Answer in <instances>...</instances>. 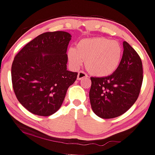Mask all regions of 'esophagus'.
Masks as SVG:
<instances>
[{
  "label": "esophagus",
  "instance_id": "esophagus-1",
  "mask_svg": "<svg viewBox=\"0 0 155 155\" xmlns=\"http://www.w3.org/2000/svg\"><path fill=\"white\" fill-rule=\"evenodd\" d=\"M87 78V76L86 73L83 71H79L78 73L77 76V79L78 80H84V79H86Z\"/></svg>",
  "mask_w": 155,
  "mask_h": 155
}]
</instances>
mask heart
<instances>
[{
	"instance_id": "obj_1",
	"label": "heart",
	"mask_w": 155,
	"mask_h": 155,
	"mask_svg": "<svg viewBox=\"0 0 155 155\" xmlns=\"http://www.w3.org/2000/svg\"><path fill=\"white\" fill-rule=\"evenodd\" d=\"M123 48L116 40L104 37L84 39L70 48L68 56L70 64L79 68L85 61V68L91 74L107 76L117 70L121 63Z\"/></svg>"
}]
</instances>
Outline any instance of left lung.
I'll return each mask as SVG.
<instances>
[{
	"mask_svg": "<svg viewBox=\"0 0 155 155\" xmlns=\"http://www.w3.org/2000/svg\"><path fill=\"white\" fill-rule=\"evenodd\" d=\"M123 47L121 63L112 74L91 77V106L100 118L120 116L134 105L140 94L143 79L141 58L126 41Z\"/></svg>",
	"mask_w": 155,
	"mask_h": 155,
	"instance_id": "8db88e82",
	"label": "left lung"
}]
</instances>
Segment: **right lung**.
<instances>
[{
    "label": "right lung",
    "instance_id": "right-lung-1",
    "mask_svg": "<svg viewBox=\"0 0 155 155\" xmlns=\"http://www.w3.org/2000/svg\"><path fill=\"white\" fill-rule=\"evenodd\" d=\"M65 31L46 32L29 42L15 56L11 68L14 92L29 112L49 116L61 107L77 73L67 70L71 40Z\"/></svg>",
    "mask_w": 155,
    "mask_h": 155
}]
</instances>
